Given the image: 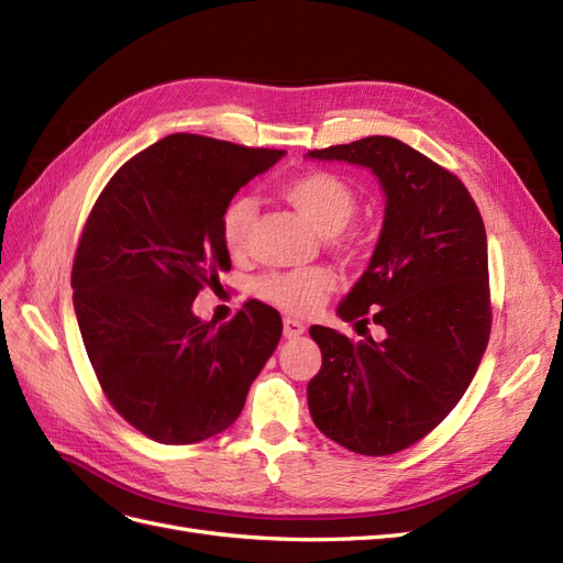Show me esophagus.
<instances>
[{"label":"esophagus","instance_id":"34e87169","mask_svg":"<svg viewBox=\"0 0 563 563\" xmlns=\"http://www.w3.org/2000/svg\"><path fill=\"white\" fill-rule=\"evenodd\" d=\"M305 333V323H300L298 319H294V317H286L284 319V335L286 338H298V335H302Z\"/></svg>","mask_w":563,"mask_h":563}]
</instances>
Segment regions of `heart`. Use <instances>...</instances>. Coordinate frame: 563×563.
Returning a JSON list of instances; mask_svg holds the SVG:
<instances>
[{"instance_id": "obj_1", "label": "heart", "mask_w": 563, "mask_h": 563, "mask_svg": "<svg viewBox=\"0 0 563 563\" xmlns=\"http://www.w3.org/2000/svg\"><path fill=\"white\" fill-rule=\"evenodd\" d=\"M284 197L310 223L329 236L338 251L354 255L362 249L364 236L350 220L360 209L354 187L333 172H310L284 187ZM258 203L253 197H234L220 213V240L228 253L244 255L251 246V230ZM335 288L333 272L327 267L275 269L255 282V296L291 314H312Z\"/></svg>"}]
</instances>
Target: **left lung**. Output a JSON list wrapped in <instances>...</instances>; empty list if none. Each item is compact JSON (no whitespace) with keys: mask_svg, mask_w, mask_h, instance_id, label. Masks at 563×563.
<instances>
[{"mask_svg":"<svg viewBox=\"0 0 563 563\" xmlns=\"http://www.w3.org/2000/svg\"><path fill=\"white\" fill-rule=\"evenodd\" d=\"M308 155L368 166L387 195L371 265L338 308L356 327L378 323L385 338L356 343L310 329L321 350L310 413L354 453H399L453 411L486 352L493 310L484 220L463 180L389 135Z\"/></svg>","mask_w":563,"mask_h":563,"instance_id":"8db88e82","label":"left lung"}]
</instances>
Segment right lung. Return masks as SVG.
<instances>
[{
	"mask_svg": "<svg viewBox=\"0 0 563 563\" xmlns=\"http://www.w3.org/2000/svg\"><path fill=\"white\" fill-rule=\"evenodd\" d=\"M284 150L172 133L131 157L81 230L73 288L84 347L108 401L159 444L228 430L282 338V317L246 300L223 327L192 314L230 269L220 213Z\"/></svg>",
	"mask_w": 563,
	"mask_h": 563,
	"instance_id": "add662e5",
	"label": "right lung"
}]
</instances>
